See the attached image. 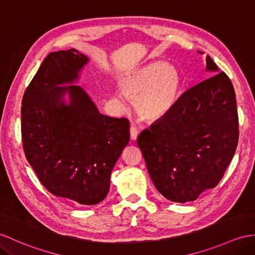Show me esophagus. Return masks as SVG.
I'll return each instance as SVG.
<instances>
[{"instance_id": "esophagus-1", "label": "esophagus", "mask_w": 255, "mask_h": 255, "mask_svg": "<svg viewBox=\"0 0 255 255\" xmlns=\"http://www.w3.org/2000/svg\"><path fill=\"white\" fill-rule=\"evenodd\" d=\"M138 134H139V130L137 128H135L134 126L130 127V139L133 140V141L137 140Z\"/></svg>"}]
</instances>
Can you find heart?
<instances>
[{
  "mask_svg": "<svg viewBox=\"0 0 255 255\" xmlns=\"http://www.w3.org/2000/svg\"><path fill=\"white\" fill-rule=\"evenodd\" d=\"M182 80L178 70L154 62L135 68L121 80L123 94L134 103L142 120L156 122L166 116L178 98ZM124 100V97L121 96Z\"/></svg>",
  "mask_w": 255,
  "mask_h": 255,
  "instance_id": "b5f03b06",
  "label": "heart"
}]
</instances>
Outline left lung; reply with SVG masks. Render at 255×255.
<instances>
[{
    "instance_id": "obj_1",
    "label": "left lung",
    "mask_w": 255,
    "mask_h": 255,
    "mask_svg": "<svg viewBox=\"0 0 255 255\" xmlns=\"http://www.w3.org/2000/svg\"><path fill=\"white\" fill-rule=\"evenodd\" d=\"M206 70L213 76L187 90L137 140L157 191L177 203L216 187L238 144L234 86L209 55Z\"/></svg>"
}]
</instances>
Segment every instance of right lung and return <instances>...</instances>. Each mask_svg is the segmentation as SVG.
Wrapping results in <instances>:
<instances>
[{
    "label": "right lung",
    "instance_id": "obj_1",
    "mask_svg": "<svg viewBox=\"0 0 255 255\" xmlns=\"http://www.w3.org/2000/svg\"><path fill=\"white\" fill-rule=\"evenodd\" d=\"M88 62L75 49L50 53L21 105L27 161L52 194L81 205L105 199L112 170L130 139L127 118L101 114L84 89L72 85Z\"/></svg>",
    "mask_w": 255,
    "mask_h": 255
}]
</instances>
